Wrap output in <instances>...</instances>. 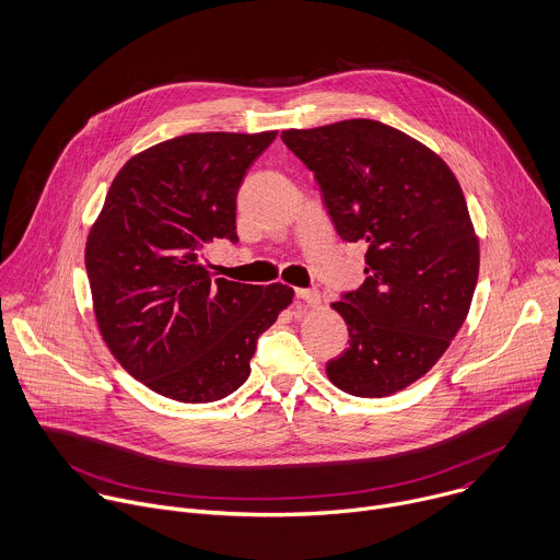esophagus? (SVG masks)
I'll return each mask as SVG.
<instances>
[{
	"label": "esophagus",
	"instance_id": "34e87169",
	"mask_svg": "<svg viewBox=\"0 0 560 560\" xmlns=\"http://www.w3.org/2000/svg\"><path fill=\"white\" fill-rule=\"evenodd\" d=\"M295 298H300L308 306H317L319 304V293L315 289H295Z\"/></svg>",
	"mask_w": 560,
	"mask_h": 560
}]
</instances>
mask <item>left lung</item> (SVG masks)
<instances>
[{"mask_svg": "<svg viewBox=\"0 0 560 560\" xmlns=\"http://www.w3.org/2000/svg\"><path fill=\"white\" fill-rule=\"evenodd\" d=\"M313 172L335 232L366 245V280L330 306L349 349L326 364L355 397H388L419 377L464 326L479 278V238L459 180L432 150L371 119L284 130Z\"/></svg>", "mask_w": 560, "mask_h": 560, "instance_id": "1", "label": "left lung"}]
</instances>
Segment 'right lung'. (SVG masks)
Listing matches in <instances>:
<instances>
[{
	"label": "right lung",
	"mask_w": 560,
	"mask_h": 560,
	"mask_svg": "<svg viewBox=\"0 0 560 560\" xmlns=\"http://www.w3.org/2000/svg\"><path fill=\"white\" fill-rule=\"evenodd\" d=\"M278 132L183 135L132 156L88 234L85 271L109 353L154 393L207 404L241 388L293 289L211 278L215 238L238 243L236 196Z\"/></svg>",
	"instance_id": "obj_1"
}]
</instances>
